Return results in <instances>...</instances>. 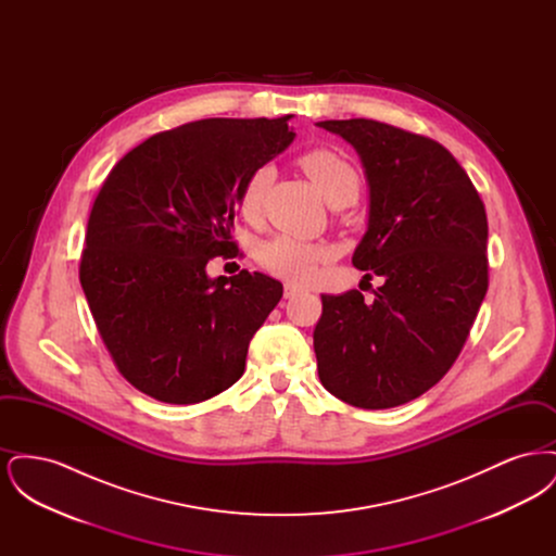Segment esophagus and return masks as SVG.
Segmentation results:
<instances>
[{
	"label": "esophagus",
	"instance_id": "obj_1",
	"mask_svg": "<svg viewBox=\"0 0 556 556\" xmlns=\"http://www.w3.org/2000/svg\"><path fill=\"white\" fill-rule=\"evenodd\" d=\"M302 291L300 286H295V283H286V290H283V295L286 298H293V295H298Z\"/></svg>",
	"mask_w": 556,
	"mask_h": 556
}]
</instances>
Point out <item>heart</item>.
<instances>
[{"mask_svg": "<svg viewBox=\"0 0 556 556\" xmlns=\"http://www.w3.org/2000/svg\"><path fill=\"white\" fill-rule=\"evenodd\" d=\"M302 168L313 179L323 198L329 202L338 193L358 191V173L356 168L338 152L333 150H311L302 156ZM273 177L270 166H258L250 173L239 191V212L245 218H254L261 211L263 193ZM333 256V248L313 241V239L298 238V236H277L268 239L258 248V261L291 281H308L317 275L318 265Z\"/></svg>", "mask_w": 556, "mask_h": 556, "instance_id": "obj_1", "label": "heart"}]
</instances>
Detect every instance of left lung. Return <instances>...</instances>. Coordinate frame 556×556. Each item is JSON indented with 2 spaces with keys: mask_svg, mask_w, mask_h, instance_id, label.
Here are the masks:
<instances>
[{
  "mask_svg": "<svg viewBox=\"0 0 556 556\" xmlns=\"http://www.w3.org/2000/svg\"><path fill=\"white\" fill-rule=\"evenodd\" d=\"M317 125L363 162L369 223L352 265L386 279L372 302L358 290L320 295L318 377L352 406L394 408L433 388L467 342L488 291L485 208L429 137L369 118Z\"/></svg>",
  "mask_w": 556,
  "mask_h": 556,
  "instance_id": "left-lung-1",
  "label": "left lung"
}]
</instances>
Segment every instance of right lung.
<instances>
[{
    "label": "right lung",
    "mask_w": 556,
    "mask_h": 556,
    "mask_svg": "<svg viewBox=\"0 0 556 556\" xmlns=\"http://www.w3.org/2000/svg\"><path fill=\"white\" fill-rule=\"evenodd\" d=\"M281 118H204L159 132L108 175L87 223L80 288L123 377L195 404L231 388L283 295L263 273L211 279L229 256L239 191L295 137Z\"/></svg>",
    "instance_id": "obj_1"
}]
</instances>
